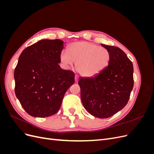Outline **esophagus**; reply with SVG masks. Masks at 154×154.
Instances as JSON below:
<instances>
[{"label":"esophagus","mask_w":154,"mask_h":154,"mask_svg":"<svg viewBox=\"0 0 154 154\" xmlns=\"http://www.w3.org/2000/svg\"><path fill=\"white\" fill-rule=\"evenodd\" d=\"M74 80H75V82L78 81V76L77 75H75V76H74Z\"/></svg>","instance_id":"1"}]
</instances>
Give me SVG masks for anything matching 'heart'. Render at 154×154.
<instances>
[{"instance_id": "1", "label": "heart", "mask_w": 154, "mask_h": 154, "mask_svg": "<svg viewBox=\"0 0 154 154\" xmlns=\"http://www.w3.org/2000/svg\"><path fill=\"white\" fill-rule=\"evenodd\" d=\"M111 58L110 51L103 47L86 41L76 42L67 48V53L60 54V62L64 67L75 68L80 76L91 78L99 74L109 66Z\"/></svg>"}]
</instances>
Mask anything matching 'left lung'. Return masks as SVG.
<instances>
[{
  "label": "left lung",
  "instance_id": "8db88e82",
  "mask_svg": "<svg viewBox=\"0 0 154 154\" xmlns=\"http://www.w3.org/2000/svg\"><path fill=\"white\" fill-rule=\"evenodd\" d=\"M101 45L110 53L109 66L95 76L81 77L78 85L82 104L88 112L97 118H107L127 104L134 87V68L122 49Z\"/></svg>",
  "mask_w": 154,
  "mask_h": 154
}]
</instances>
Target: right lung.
Segmentation results:
<instances>
[{
	"label": "right lung",
	"mask_w": 154,
	"mask_h": 154,
	"mask_svg": "<svg viewBox=\"0 0 154 154\" xmlns=\"http://www.w3.org/2000/svg\"><path fill=\"white\" fill-rule=\"evenodd\" d=\"M64 42L41 40L22 51L14 71L15 92L23 109L33 117L56 114L74 82V73L61 69L60 54Z\"/></svg>",
	"instance_id": "right-lung-1"
}]
</instances>
